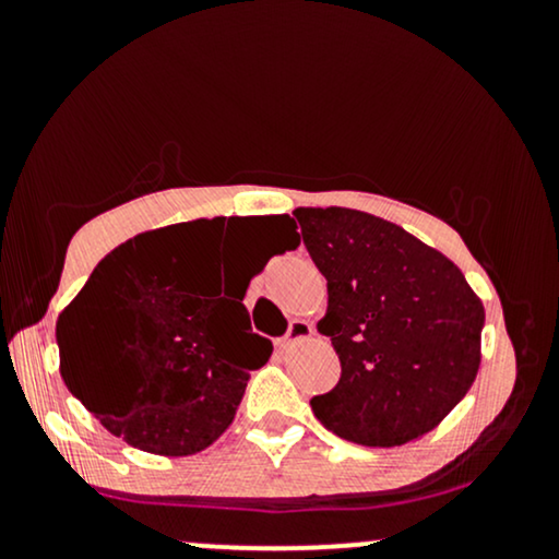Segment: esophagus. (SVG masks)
<instances>
[{
  "label": "esophagus",
  "instance_id": "obj_1",
  "mask_svg": "<svg viewBox=\"0 0 559 559\" xmlns=\"http://www.w3.org/2000/svg\"><path fill=\"white\" fill-rule=\"evenodd\" d=\"M312 333H316V331H312V325L307 323V320H292V323H288L286 336L281 338V344H284V346H294V344L305 342V338H310Z\"/></svg>",
  "mask_w": 559,
  "mask_h": 559
}]
</instances>
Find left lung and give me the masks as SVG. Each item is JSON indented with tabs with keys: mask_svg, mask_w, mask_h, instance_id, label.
Listing matches in <instances>:
<instances>
[{
	"mask_svg": "<svg viewBox=\"0 0 559 559\" xmlns=\"http://www.w3.org/2000/svg\"><path fill=\"white\" fill-rule=\"evenodd\" d=\"M301 239L329 281L342 378L312 396L329 431L400 447L433 431L478 376L484 305L463 271L413 234L349 207H297Z\"/></svg>",
	"mask_w": 559,
	"mask_h": 559,
	"instance_id": "1",
	"label": "left lung"
}]
</instances>
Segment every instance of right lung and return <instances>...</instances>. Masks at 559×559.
<instances>
[{"instance_id": "1", "label": "right lung", "mask_w": 559, "mask_h": 559, "mask_svg": "<svg viewBox=\"0 0 559 559\" xmlns=\"http://www.w3.org/2000/svg\"><path fill=\"white\" fill-rule=\"evenodd\" d=\"M275 252L299 243L288 215L213 217L146 230L115 247L57 320L60 373L70 394L141 452L186 457L234 420L249 373L273 344L252 333L243 294L254 273L241 260L221 297V247L243 228ZM249 234V230H247Z\"/></svg>"}]
</instances>
